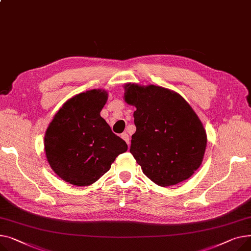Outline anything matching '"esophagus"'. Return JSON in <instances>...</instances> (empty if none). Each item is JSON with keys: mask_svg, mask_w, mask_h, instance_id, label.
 I'll list each match as a JSON object with an SVG mask.
<instances>
[{"mask_svg": "<svg viewBox=\"0 0 251 251\" xmlns=\"http://www.w3.org/2000/svg\"><path fill=\"white\" fill-rule=\"evenodd\" d=\"M122 138H123V140H125L126 142L127 146H129V137H128L126 132H124V134H122Z\"/></svg>", "mask_w": 251, "mask_h": 251, "instance_id": "1", "label": "esophagus"}]
</instances>
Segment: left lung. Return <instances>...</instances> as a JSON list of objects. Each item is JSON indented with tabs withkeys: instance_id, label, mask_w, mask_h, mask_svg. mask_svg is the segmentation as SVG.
<instances>
[{
	"instance_id": "8db88e82",
	"label": "left lung",
	"mask_w": 251,
	"mask_h": 251,
	"mask_svg": "<svg viewBox=\"0 0 251 251\" xmlns=\"http://www.w3.org/2000/svg\"><path fill=\"white\" fill-rule=\"evenodd\" d=\"M124 88L125 101L137 108L129 152L144 174L160 186L188 179L201 166L208 141L195 110L164 87L126 83Z\"/></svg>"
}]
</instances>
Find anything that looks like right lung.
Instances as JSON below:
<instances>
[{
    "label": "right lung",
    "instance_id": "1",
    "mask_svg": "<svg viewBox=\"0 0 251 251\" xmlns=\"http://www.w3.org/2000/svg\"><path fill=\"white\" fill-rule=\"evenodd\" d=\"M108 98L92 89L67 100L44 135V151L53 172L68 183L87 186L111 167L127 150L126 143L113 134L100 111Z\"/></svg>",
    "mask_w": 251,
    "mask_h": 251
}]
</instances>
